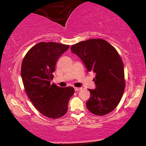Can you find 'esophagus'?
Returning a JSON list of instances; mask_svg holds the SVG:
<instances>
[{"instance_id":"34e87169","label":"esophagus","mask_w":146,"mask_h":146,"mask_svg":"<svg viewBox=\"0 0 146 146\" xmlns=\"http://www.w3.org/2000/svg\"><path fill=\"white\" fill-rule=\"evenodd\" d=\"M82 90V88H74V90L76 92H78V91H80Z\"/></svg>"}]
</instances>
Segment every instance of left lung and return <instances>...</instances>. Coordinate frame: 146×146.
<instances>
[{"mask_svg": "<svg viewBox=\"0 0 146 146\" xmlns=\"http://www.w3.org/2000/svg\"><path fill=\"white\" fill-rule=\"evenodd\" d=\"M72 52L84 64L88 72L95 73V89H88L86 102L94 114L104 115L113 111L121 100L125 88L123 62L116 50L102 39H90L72 46Z\"/></svg>", "mask_w": 146, "mask_h": 146, "instance_id": "left-lung-1", "label": "left lung"}]
</instances>
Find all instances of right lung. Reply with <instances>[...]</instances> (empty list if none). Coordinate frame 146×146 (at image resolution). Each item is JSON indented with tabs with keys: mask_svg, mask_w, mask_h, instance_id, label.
Returning <instances> with one entry per match:
<instances>
[{
	"mask_svg": "<svg viewBox=\"0 0 146 146\" xmlns=\"http://www.w3.org/2000/svg\"><path fill=\"white\" fill-rule=\"evenodd\" d=\"M69 46L42 42L29 50L22 63L21 77L28 96L36 108L50 118H58L67 112L74 93L72 87L50 84L58 59Z\"/></svg>",
	"mask_w": 146,
	"mask_h": 146,
	"instance_id": "right-lung-1",
	"label": "right lung"
}]
</instances>
